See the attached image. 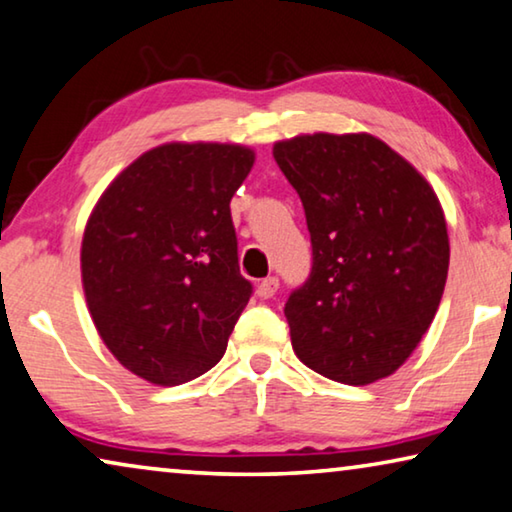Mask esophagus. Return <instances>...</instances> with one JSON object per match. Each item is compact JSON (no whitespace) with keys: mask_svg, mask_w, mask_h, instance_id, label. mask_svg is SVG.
Listing matches in <instances>:
<instances>
[{"mask_svg":"<svg viewBox=\"0 0 512 512\" xmlns=\"http://www.w3.org/2000/svg\"><path fill=\"white\" fill-rule=\"evenodd\" d=\"M278 287H280L278 278H266V280H262L257 285V294L262 296V299H271V296L278 292Z\"/></svg>","mask_w":512,"mask_h":512,"instance_id":"esophagus-1","label":"esophagus"}]
</instances>
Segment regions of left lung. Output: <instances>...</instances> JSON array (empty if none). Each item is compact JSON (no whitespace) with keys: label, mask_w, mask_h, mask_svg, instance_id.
I'll list each match as a JSON object with an SVG mask.
<instances>
[{"label":"left lung","mask_w":512,"mask_h":512,"mask_svg":"<svg viewBox=\"0 0 512 512\" xmlns=\"http://www.w3.org/2000/svg\"><path fill=\"white\" fill-rule=\"evenodd\" d=\"M312 243L308 280L285 303L296 356L349 386L393 375L437 315L446 218L421 174L368 133L278 142Z\"/></svg>","instance_id":"left-lung-1"}]
</instances>
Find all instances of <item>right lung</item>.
Wrapping results in <instances>:
<instances>
[{
  "label": "right lung",
  "instance_id": "obj_1",
  "mask_svg": "<svg viewBox=\"0 0 512 512\" xmlns=\"http://www.w3.org/2000/svg\"><path fill=\"white\" fill-rule=\"evenodd\" d=\"M253 163L239 144H163L98 200L82 285L98 335L133 375L177 386L223 358L253 296L230 211Z\"/></svg>",
  "mask_w": 512,
  "mask_h": 512
}]
</instances>
